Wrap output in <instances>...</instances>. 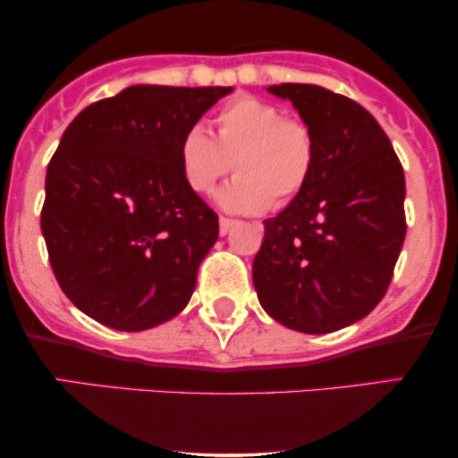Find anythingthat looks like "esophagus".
<instances>
[{
	"label": "esophagus",
	"mask_w": 458,
	"mask_h": 458,
	"mask_svg": "<svg viewBox=\"0 0 458 458\" xmlns=\"http://www.w3.org/2000/svg\"><path fill=\"white\" fill-rule=\"evenodd\" d=\"M236 225V219H230V217H219V233L222 234H228L230 230H233Z\"/></svg>",
	"instance_id": "esophagus-1"
}]
</instances>
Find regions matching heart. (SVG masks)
I'll use <instances>...</instances> for the list:
<instances>
[{"mask_svg": "<svg viewBox=\"0 0 458 458\" xmlns=\"http://www.w3.org/2000/svg\"><path fill=\"white\" fill-rule=\"evenodd\" d=\"M215 140L202 127H189L178 140V165L189 189L219 191V204L230 211L280 208L303 191L317 165V138L310 124L286 118L282 107L259 97H236L215 114Z\"/></svg>", "mask_w": 458, "mask_h": 458, "instance_id": "1", "label": "heart"}]
</instances>
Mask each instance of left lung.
Returning <instances> with one entry per match:
<instances>
[{"label":"left lung","instance_id":"8db88e82","mask_svg":"<svg viewBox=\"0 0 458 458\" xmlns=\"http://www.w3.org/2000/svg\"><path fill=\"white\" fill-rule=\"evenodd\" d=\"M295 105L317 138L308 185L265 222L251 276L271 318L303 334H329L370 314L401 254L404 172L375 118L327 88H267Z\"/></svg>","mask_w":458,"mask_h":458}]
</instances>
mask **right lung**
<instances>
[{
    "label": "right lung",
    "instance_id": "right-lung-1",
    "mask_svg": "<svg viewBox=\"0 0 458 458\" xmlns=\"http://www.w3.org/2000/svg\"><path fill=\"white\" fill-rule=\"evenodd\" d=\"M233 88L131 86L68 124L40 213L51 269L83 314L118 331L174 318L219 236L178 140Z\"/></svg>",
    "mask_w": 458,
    "mask_h": 458
}]
</instances>
